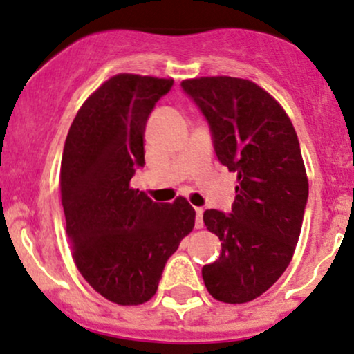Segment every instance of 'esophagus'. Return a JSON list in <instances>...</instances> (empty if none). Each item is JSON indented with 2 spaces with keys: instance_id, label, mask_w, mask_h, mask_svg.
<instances>
[{
  "instance_id": "esophagus-1",
  "label": "esophagus",
  "mask_w": 354,
  "mask_h": 354,
  "mask_svg": "<svg viewBox=\"0 0 354 354\" xmlns=\"http://www.w3.org/2000/svg\"><path fill=\"white\" fill-rule=\"evenodd\" d=\"M202 214H204V209L196 207V227L202 229L204 227V221H202Z\"/></svg>"
}]
</instances>
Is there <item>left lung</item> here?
<instances>
[{
  "label": "left lung",
  "mask_w": 354,
  "mask_h": 354,
  "mask_svg": "<svg viewBox=\"0 0 354 354\" xmlns=\"http://www.w3.org/2000/svg\"><path fill=\"white\" fill-rule=\"evenodd\" d=\"M182 88L207 118L219 162L237 174L230 216L204 212L222 245L202 268L204 284L222 303H249L283 276L299 239L309 189L299 140L279 102L251 80L189 78Z\"/></svg>",
  "instance_id": "obj_1"
}]
</instances>
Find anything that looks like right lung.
Returning a JSON list of instances; mask_svg holds the SVG:
<instances>
[{
  "label": "right lung",
  "mask_w": 354,
  "mask_h": 354,
  "mask_svg": "<svg viewBox=\"0 0 354 354\" xmlns=\"http://www.w3.org/2000/svg\"><path fill=\"white\" fill-rule=\"evenodd\" d=\"M172 78L118 73L83 102L63 149L59 189L75 266L98 295L122 306L157 292L167 259L192 232L187 198L157 204L130 187L145 164V124Z\"/></svg>",
  "instance_id": "1"
}]
</instances>
